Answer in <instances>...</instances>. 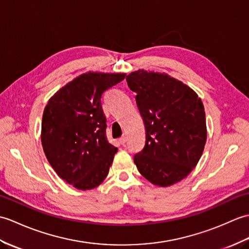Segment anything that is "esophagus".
Here are the masks:
<instances>
[{
    "label": "esophagus",
    "instance_id": "obj_1",
    "mask_svg": "<svg viewBox=\"0 0 249 249\" xmlns=\"http://www.w3.org/2000/svg\"><path fill=\"white\" fill-rule=\"evenodd\" d=\"M125 142H126L125 136H124V135H123V136H121L120 139H119V143H120V145H124Z\"/></svg>",
    "mask_w": 249,
    "mask_h": 249
}]
</instances>
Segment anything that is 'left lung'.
Returning a JSON list of instances; mask_svg holds the SVG:
<instances>
[{
    "label": "left lung",
    "instance_id": "1",
    "mask_svg": "<svg viewBox=\"0 0 249 249\" xmlns=\"http://www.w3.org/2000/svg\"><path fill=\"white\" fill-rule=\"evenodd\" d=\"M145 124V146L134 156L142 177L158 186L184 179L202 154L206 113L197 93L164 73L139 70L126 75Z\"/></svg>",
    "mask_w": 249,
    "mask_h": 249
}]
</instances>
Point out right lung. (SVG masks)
<instances>
[{"mask_svg":"<svg viewBox=\"0 0 249 249\" xmlns=\"http://www.w3.org/2000/svg\"><path fill=\"white\" fill-rule=\"evenodd\" d=\"M124 73H84L50 99L42 116L41 142L56 174L75 189H95L107 178L117 148L107 139L101 97Z\"/></svg>","mask_w":249,"mask_h":249,"instance_id":"add662e5","label":"right lung"}]
</instances>
